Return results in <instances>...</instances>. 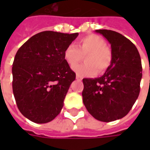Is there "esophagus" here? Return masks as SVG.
<instances>
[{"mask_svg": "<svg viewBox=\"0 0 150 150\" xmlns=\"http://www.w3.org/2000/svg\"><path fill=\"white\" fill-rule=\"evenodd\" d=\"M76 79H77V80H82V79H83V78H82L81 76H79V75H76Z\"/></svg>", "mask_w": 150, "mask_h": 150, "instance_id": "34e87169", "label": "esophagus"}]
</instances>
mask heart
<instances>
[{"label":"heart","instance_id":"1","mask_svg":"<svg viewBox=\"0 0 150 150\" xmlns=\"http://www.w3.org/2000/svg\"><path fill=\"white\" fill-rule=\"evenodd\" d=\"M85 55L86 64L74 66L72 70L79 76H93L102 74L112 62V50L105 45L104 40L96 34H89L81 38L77 46L69 44L63 51V58L70 66H74Z\"/></svg>","mask_w":150,"mask_h":150}]
</instances>
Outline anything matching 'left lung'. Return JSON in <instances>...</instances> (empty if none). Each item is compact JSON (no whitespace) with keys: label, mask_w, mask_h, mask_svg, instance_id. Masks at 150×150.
Instances as JSON below:
<instances>
[{"label":"left lung","mask_w":150,"mask_h":150,"mask_svg":"<svg viewBox=\"0 0 150 150\" xmlns=\"http://www.w3.org/2000/svg\"><path fill=\"white\" fill-rule=\"evenodd\" d=\"M109 42L112 62L101 77L83 79L85 107L94 118L111 122L125 116L140 93L142 60L137 47L122 34L96 30Z\"/></svg>","instance_id":"obj_1"}]
</instances>
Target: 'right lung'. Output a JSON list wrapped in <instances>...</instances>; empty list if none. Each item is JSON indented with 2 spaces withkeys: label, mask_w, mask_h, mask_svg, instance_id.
Wrapping results in <instances>:
<instances>
[{
  "label": "right lung",
  "mask_w": 150,
  "mask_h": 150,
  "mask_svg": "<svg viewBox=\"0 0 150 150\" xmlns=\"http://www.w3.org/2000/svg\"><path fill=\"white\" fill-rule=\"evenodd\" d=\"M78 33L43 31L19 48L13 63V91L21 113L38 124L58 116L75 73L63 58V51Z\"/></svg>",
  "instance_id": "add662e5"
}]
</instances>
